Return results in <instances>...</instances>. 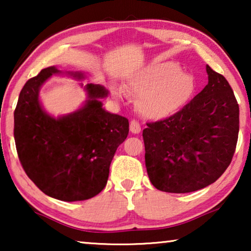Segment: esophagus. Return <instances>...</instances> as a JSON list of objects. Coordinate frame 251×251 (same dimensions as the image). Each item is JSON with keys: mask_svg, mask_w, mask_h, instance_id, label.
<instances>
[{"mask_svg": "<svg viewBox=\"0 0 251 251\" xmlns=\"http://www.w3.org/2000/svg\"><path fill=\"white\" fill-rule=\"evenodd\" d=\"M130 131L132 133H139L142 131L139 122L137 121V120H131V122H130Z\"/></svg>", "mask_w": 251, "mask_h": 251, "instance_id": "34e87169", "label": "esophagus"}]
</instances>
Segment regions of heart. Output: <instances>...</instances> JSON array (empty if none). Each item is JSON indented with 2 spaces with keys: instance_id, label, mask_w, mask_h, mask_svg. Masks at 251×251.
I'll return each instance as SVG.
<instances>
[{
  "instance_id": "1",
  "label": "heart",
  "mask_w": 251,
  "mask_h": 251,
  "mask_svg": "<svg viewBox=\"0 0 251 251\" xmlns=\"http://www.w3.org/2000/svg\"><path fill=\"white\" fill-rule=\"evenodd\" d=\"M132 94L140 96L139 112L150 119H164L183 106L194 89L193 78L174 61H155L129 81ZM120 96L122 91L115 89Z\"/></svg>"
}]
</instances>
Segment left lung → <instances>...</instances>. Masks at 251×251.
Instances as JSON below:
<instances>
[{"label": "left lung", "mask_w": 251, "mask_h": 251, "mask_svg": "<svg viewBox=\"0 0 251 251\" xmlns=\"http://www.w3.org/2000/svg\"><path fill=\"white\" fill-rule=\"evenodd\" d=\"M208 84L169 118L143 130L151 183L169 193H190L215 183L234 155L239 104L231 85L207 65Z\"/></svg>", "instance_id": "left-lung-1"}]
</instances>
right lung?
Returning a JSON list of instances; mask_svg holds the SVG:
<instances>
[{"mask_svg":"<svg viewBox=\"0 0 251 251\" xmlns=\"http://www.w3.org/2000/svg\"><path fill=\"white\" fill-rule=\"evenodd\" d=\"M59 72L54 66L44 68L23 87L15 109L16 149L23 169L44 194L68 202L88 200L106 186L113 156L129 133V121L102 108L98 99L107 91L97 84L85 88L89 99L83 107L51 118L41 107L39 90Z\"/></svg>","mask_w":251,"mask_h":251,"instance_id":"add662e5","label":"right lung"}]
</instances>
